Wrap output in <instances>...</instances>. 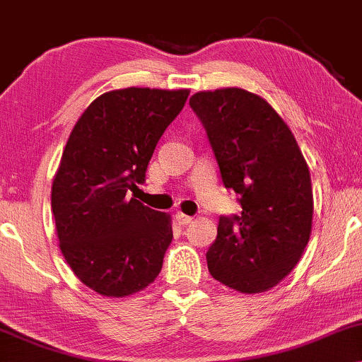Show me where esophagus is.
I'll return each mask as SVG.
<instances>
[{
	"label": "esophagus",
	"mask_w": 362,
	"mask_h": 362,
	"mask_svg": "<svg viewBox=\"0 0 362 362\" xmlns=\"http://www.w3.org/2000/svg\"><path fill=\"white\" fill-rule=\"evenodd\" d=\"M175 219H177V223L180 224V226H187V224L192 223V217H190V216H185V214H182V212H177V214H175Z\"/></svg>",
	"instance_id": "34e87169"
}]
</instances>
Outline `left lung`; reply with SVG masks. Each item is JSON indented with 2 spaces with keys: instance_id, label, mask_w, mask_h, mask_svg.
I'll return each instance as SVG.
<instances>
[{
  "instance_id": "obj_1",
  "label": "left lung",
  "mask_w": 362,
  "mask_h": 362,
  "mask_svg": "<svg viewBox=\"0 0 362 362\" xmlns=\"http://www.w3.org/2000/svg\"><path fill=\"white\" fill-rule=\"evenodd\" d=\"M226 189L243 211L221 216L206 258L212 278L241 293L278 285L305 250L312 230L310 172L290 128L259 95L238 87L190 98Z\"/></svg>"
}]
</instances>
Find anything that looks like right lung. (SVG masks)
Listing matches in <instances>:
<instances>
[{
  "mask_svg": "<svg viewBox=\"0 0 362 362\" xmlns=\"http://www.w3.org/2000/svg\"><path fill=\"white\" fill-rule=\"evenodd\" d=\"M189 90L128 87L82 112L52 184L60 250L76 276L104 297H126L158 276L170 216L129 197Z\"/></svg>",
  "mask_w": 362,
  "mask_h": 362,
  "instance_id": "add662e5",
  "label": "right lung"
}]
</instances>
